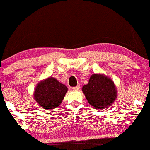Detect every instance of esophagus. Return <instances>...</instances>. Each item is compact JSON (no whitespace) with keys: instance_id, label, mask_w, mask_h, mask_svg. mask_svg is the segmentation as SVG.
I'll return each instance as SVG.
<instances>
[{"instance_id":"1","label":"esophagus","mask_w":150,"mask_h":150,"mask_svg":"<svg viewBox=\"0 0 150 150\" xmlns=\"http://www.w3.org/2000/svg\"><path fill=\"white\" fill-rule=\"evenodd\" d=\"M79 88H80V85H79V84H78V85L77 86H75V87H73L72 90H75V91H77V90H79Z\"/></svg>"}]
</instances>
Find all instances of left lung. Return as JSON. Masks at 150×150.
I'll use <instances>...</instances> for the list:
<instances>
[{
	"label": "left lung",
	"instance_id": "8db88e82",
	"mask_svg": "<svg viewBox=\"0 0 150 150\" xmlns=\"http://www.w3.org/2000/svg\"><path fill=\"white\" fill-rule=\"evenodd\" d=\"M82 91L90 105L98 109L110 106L117 96L113 81L103 75H92L87 85L83 86Z\"/></svg>",
	"mask_w": 150,
	"mask_h": 150
}]
</instances>
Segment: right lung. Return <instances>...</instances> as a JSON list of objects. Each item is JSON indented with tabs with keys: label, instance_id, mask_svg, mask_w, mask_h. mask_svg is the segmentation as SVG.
Segmentation results:
<instances>
[{
	"label": "right lung",
	"instance_id": "add662e5",
	"mask_svg": "<svg viewBox=\"0 0 150 150\" xmlns=\"http://www.w3.org/2000/svg\"><path fill=\"white\" fill-rule=\"evenodd\" d=\"M68 88L55 78L50 77L41 81L35 88V100L43 109L54 110L61 104Z\"/></svg>",
	"mask_w": 150,
	"mask_h": 150
}]
</instances>
